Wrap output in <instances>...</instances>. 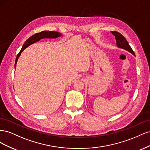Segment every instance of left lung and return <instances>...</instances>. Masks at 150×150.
Wrapping results in <instances>:
<instances>
[{
  "mask_svg": "<svg viewBox=\"0 0 150 150\" xmlns=\"http://www.w3.org/2000/svg\"><path fill=\"white\" fill-rule=\"evenodd\" d=\"M111 33L115 36V39L116 40V44L117 47L124 49L126 50V51L131 52V54H133V55H135L133 49H131V47L129 45V43L127 41L123 35L121 34L120 33H118V32L116 31H111Z\"/></svg>",
  "mask_w": 150,
  "mask_h": 150,
  "instance_id": "left-lung-1",
  "label": "left lung"
}]
</instances>
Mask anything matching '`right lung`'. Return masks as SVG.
Here are the masks:
<instances>
[{
    "label": "right lung",
    "mask_w": 150,
    "mask_h": 150,
    "mask_svg": "<svg viewBox=\"0 0 150 150\" xmlns=\"http://www.w3.org/2000/svg\"><path fill=\"white\" fill-rule=\"evenodd\" d=\"M61 35H62V34L57 33V32L49 31V30L42 31V32H40V33H36L34 35H32L31 37H30L24 42V44H23V46H22L19 53L17 54V56L16 57V62H15V68H16V64H17V60H18V58H19V57L20 56L21 52L23 51L25 48H27L28 46H29L30 45L39 41V40H40L41 39H43V38H52V39H54V38H57L58 37H60V36H61Z\"/></svg>",
    "instance_id": "1"
}]
</instances>
